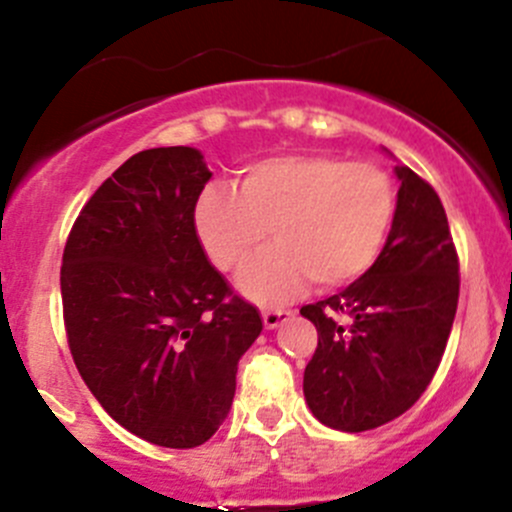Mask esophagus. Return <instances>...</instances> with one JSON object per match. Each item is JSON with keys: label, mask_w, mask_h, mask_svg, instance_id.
Returning a JSON list of instances; mask_svg holds the SVG:
<instances>
[{"label": "esophagus", "mask_w": 512, "mask_h": 512, "mask_svg": "<svg viewBox=\"0 0 512 512\" xmlns=\"http://www.w3.org/2000/svg\"><path fill=\"white\" fill-rule=\"evenodd\" d=\"M289 317H292V312H289V309H267V312H262L265 329H277L280 324H285Z\"/></svg>", "instance_id": "obj_1"}]
</instances>
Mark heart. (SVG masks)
I'll return each instance as SVG.
<instances>
[{
	"label": "heart",
	"mask_w": 512,
	"mask_h": 512,
	"mask_svg": "<svg viewBox=\"0 0 512 512\" xmlns=\"http://www.w3.org/2000/svg\"><path fill=\"white\" fill-rule=\"evenodd\" d=\"M396 215L391 175L374 163L292 153L250 163L237 190L210 185L195 205V232L218 270L242 267L270 229L278 245L237 275L260 304H280L309 282L337 289L359 280L384 250Z\"/></svg>",
	"instance_id": "b5f03b06"
}]
</instances>
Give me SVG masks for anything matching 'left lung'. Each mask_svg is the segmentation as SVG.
Segmentation results:
<instances>
[{
  "mask_svg": "<svg viewBox=\"0 0 512 512\" xmlns=\"http://www.w3.org/2000/svg\"><path fill=\"white\" fill-rule=\"evenodd\" d=\"M394 175L396 215L379 260L342 292L299 309L319 334L304 401L314 418L344 433L384 426L416 404L441 364L458 307L446 210L414 170L399 163Z\"/></svg>",
  "mask_w": 512,
  "mask_h": 512,
  "instance_id": "left-lung-1",
  "label": "left lung"
}]
</instances>
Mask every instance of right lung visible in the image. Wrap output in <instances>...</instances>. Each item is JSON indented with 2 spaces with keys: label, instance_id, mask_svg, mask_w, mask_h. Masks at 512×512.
<instances>
[{
  "label": "right lung",
  "instance_id": "add662e5",
  "mask_svg": "<svg viewBox=\"0 0 512 512\" xmlns=\"http://www.w3.org/2000/svg\"><path fill=\"white\" fill-rule=\"evenodd\" d=\"M210 175L198 148L136 153L84 205L61 262L81 379L113 421L165 448H195L223 426L237 361L262 332L195 232Z\"/></svg>",
  "mask_w": 512,
  "mask_h": 512
}]
</instances>
